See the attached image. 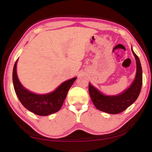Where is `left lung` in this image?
Returning a JSON list of instances; mask_svg holds the SVG:
<instances>
[{"label": "left lung", "mask_w": 152, "mask_h": 152, "mask_svg": "<svg viewBox=\"0 0 152 152\" xmlns=\"http://www.w3.org/2000/svg\"><path fill=\"white\" fill-rule=\"evenodd\" d=\"M133 51L136 59L137 73L135 80L129 88L117 96H105L91 84H88L89 94L92 101L97 109L110 114H118L132 105L140 95L142 86V68L138 56Z\"/></svg>", "instance_id": "left-lung-1"}]
</instances>
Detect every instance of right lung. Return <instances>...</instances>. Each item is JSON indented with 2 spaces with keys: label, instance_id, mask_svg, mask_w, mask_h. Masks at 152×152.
<instances>
[{
  "label": "right lung",
  "instance_id": "1",
  "mask_svg": "<svg viewBox=\"0 0 152 152\" xmlns=\"http://www.w3.org/2000/svg\"><path fill=\"white\" fill-rule=\"evenodd\" d=\"M17 63L12 72V82L15 91L21 104L35 114L39 116H47L58 112L61 109L66 95L76 78L63 82L58 88L47 94H36L27 91L21 85L17 75Z\"/></svg>",
  "mask_w": 152,
  "mask_h": 152
}]
</instances>
